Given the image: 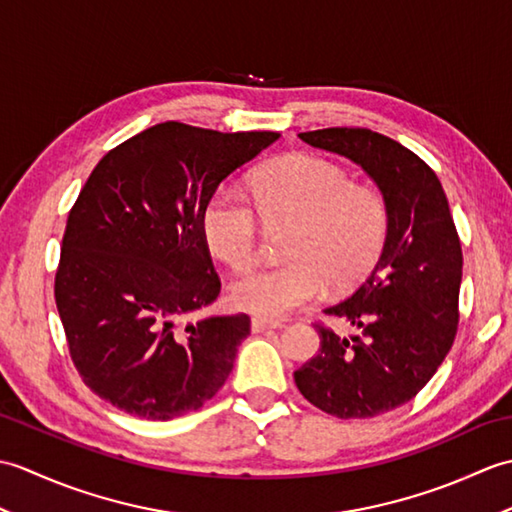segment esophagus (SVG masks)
<instances>
[{"label":"esophagus","instance_id":"1","mask_svg":"<svg viewBox=\"0 0 512 512\" xmlns=\"http://www.w3.org/2000/svg\"><path fill=\"white\" fill-rule=\"evenodd\" d=\"M250 328H253V332H264V330H281V328H286V325L281 321H268L262 317H255L253 321H250Z\"/></svg>","mask_w":512,"mask_h":512}]
</instances>
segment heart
<instances>
[{
    "label": "heart",
    "mask_w": 512,
    "mask_h": 512,
    "mask_svg": "<svg viewBox=\"0 0 512 512\" xmlns=\"http://www.w3.org/2000/svg\"><path fill=\"white\" fill-rule=\"evenodd\" d=\"M250 195L255 207L224 184L202 211L206 246L235 273L259 262L262 222L292 228L284 248L288 264L259 270L233 286L239 310L281 319L319 299L325 286L336 292L356 288L385 253L391 231L385 195L356 184L332 160L308 154L279 160L255 173Z\"/></svg>",
    "instance_id": "1"
}]
</instances>
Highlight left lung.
I'll return each instance as SVG.
<instances>
[{"label":"left lung","mask_w":512,"mask_h":512,"mask_svg":"<svg viewBox=\"0 0 512 512\" xmlns=\"http://www.w3.org/2000/svg\"><path fill=\"white\" fill-rule=\"evenodd\" d=\"M303 143L361 165L383 191L391 231L383 257L350 297L325 308L352 323L350 339L317 323L319 354L295 383L336 418H374L405 405L438 372L458 334L462 246L433 169L365 127L299 134Z\"/></svg>","instance_id":"1"}]
</instances>
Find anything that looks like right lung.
Instances as JSON below:
<instances>
[{"label": "right lung", "instance_id": "1", "mask_svg": "<svg viewBox=\"0 0 512 512\" xmlns=\"http://www.w3.org/2000/svg\"><path fill=\"white\" fill-rule=\"evenodd\" d=\"M277 132L167 121L110 149L65 224L54 301L76 372L129 416L171 420L211 400L248 314L184 323L220 295L202 211Z\"/></svg>", "mask_w": 512, "mask_h": 512}]
</instances>
